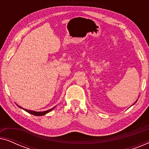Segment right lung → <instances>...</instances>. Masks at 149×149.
<instances>
[{
  "mask_svg": "<svg viewBox=\"0 0 149 149\" xmlns=\"http://www.w3.org/2000/svg\"><path fill=\"white\" fill-rule=\"evenodd\" d=\"M18 107H19V106H18ZM19 107L21 108V109H22V107ZM54 108L55 107H54V108H53V109H50V110H47V111H42V112H36V111H29V110H26V109H24V111H26V112H28V113L32 114V115H35V116H42V115H45V114L49 113V112H50L51 111H52V110L54 109Z\"/></svg>",
  "mask_w": 149,
  "mask_h": 149,
  "instance_id": "obj_1",
  "label": "right lung"
}]
</instances>
